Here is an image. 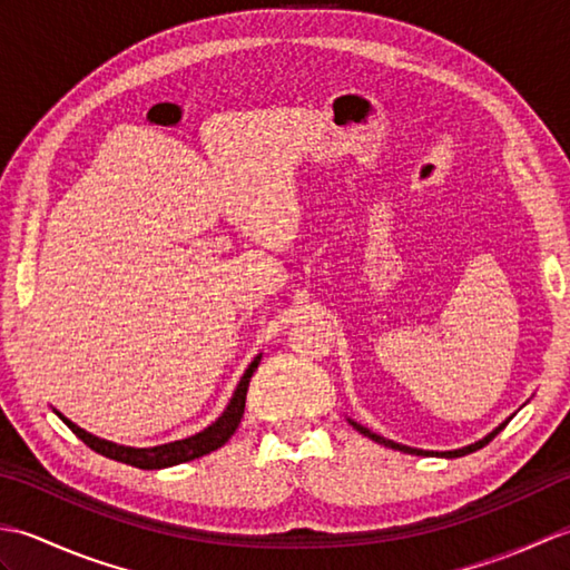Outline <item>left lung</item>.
<instances>
[{"label":"left lung","instance_id":"1","mask_svg":"<svg viewBox=\"0 0 570 570\" xmlns=\"http://www.w3.org/2000/svg\"><path fill=\"white\" fill-rule=\"evenodd\" d=\"M353 423V429L355 431H360L362 435H367V439H372L374 443H380V445H386V448H394V451H404V453H411V455H423V451H416V448H409V445H399V443H394V441H390V439H384V435H377V433H372L370 429H365V426H360V423H355V421H350ZM504 429V423L500 429H494L490 435H485V439L482 441H478V443H472V445H468V448H460V451H445V453H441V455H445V458H460V455H468V453H472V451H480L482 445H488L494 435H498L500 431ZM429 455V453H426Z\"/></svg>","mask_w":570,"mask_h":570}]
</instances>
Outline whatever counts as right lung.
Masks as SVG:
<instances>
[{"label":"right lung","instance_id":"add662e5","mask_svg":"<svg viewBox=\"0 0 570 570\" xmlns=\"http://www.w3.org/2000/svg\"><path fill=\"white\" fill-rule=\"evenodd\" d=\"M262 357H254L252 365L247 367L245 377L239 380L235 396L229 399L227 409L223 411V416L217 419L213 426H208L205 431L190 435V439L184 441H176V443H166V445H156V448H125V445H117L110 441H102V439H95L88 431L78 429L76 423L68 421L66 416H60L58 411L56 414L66 421V426L78 435V439L90 445L95 453H100L110 460H117V463H127V465H135L141 470H156V468H171L178 463H188L193 458H200L210 451H217V448L225 445L229 441V435H233L239 426L242 414H245V399H247V386L254 370H257Z\"/></svg>","mask_w":570,"mask_h":570}]
</instances>
